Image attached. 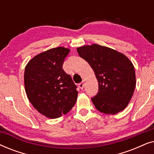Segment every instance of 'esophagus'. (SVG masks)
<instances>
[{"instance_id":"obj_1","label":"esophagus","mask_w":154,"mask_h":154,"mask_svg":"<svg viewBox=\"0 0 154 154\" xmlns=\"http://www.w3.org/2000/svg\"><path fill=\"white\" fill-rule=\"evenodd\" d=\"M79 88H81V90H83V88H84V83H83V82H82V83H79Z\"/></svg>"}]
</instances>
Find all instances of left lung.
<instances>
[{
  "label": "left lung",
  "mask_w": 154,
  "mask_h": 154,
  "mask_svg": "<svg viewBox=\"0 0 154 154\" xmlns=\"http://www.w3.org/2000/svg\"><path fill=\"white\" fill-rule=\"evenodd\" d=\"M79 56L93 69L99 92L91 100L100 112L116 114L126 108L136 86L131 61L121 52L97 44L77 48Z\"/></svg>",
  "instance_id": "obj_1"
}]
</instances>
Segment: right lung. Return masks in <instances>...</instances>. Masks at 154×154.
Segmentation results:
<instances>
[{"label":"right lung","mask_w":154,"mask_h":154,"mask_svg":"<svg viewBox=\"0 0 154 154\" xmlns=\"http://www.w3.org/2000/svg\"><path fill=\"white\" fill-rule=\"evenodd\" d=\"M69 51L64 47L52 48L35 55L25 67L27 97L40 113L49 119L66 114L77 100L76 85L62 69Z\"/></svg>","instance_id":"obj_1"}]
</instances>
